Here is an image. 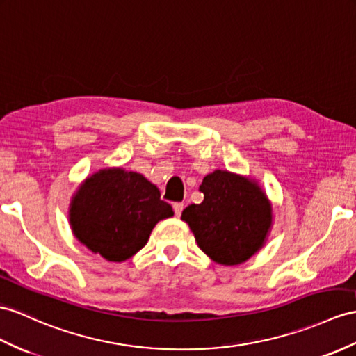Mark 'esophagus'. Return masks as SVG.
Returning a JSON list of instances; mask_svg holds the SVG:
<instances>
[{
  "instance_id": "esophagus-1",
  "label": "esophagus",
  "mask_w": 356,
  "mask_h": 356,
  "mask_svg": "<svg viewBox=\"0 0 356 356\" xmlns=\"http://www.w3.org/2000/svg\"><path fill=\"white\" fill-rule=\"evenodd\" d=\"M183 210H184V202H175V204H173V211H175L177 216H181Z\"/></svg>"
}]
</instances>
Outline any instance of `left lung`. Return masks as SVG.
I'll return each instance as SVG.
<instances>
[{
	"label": "left lung",
	"mask_w": 356,
	"mask_h": 356,
	"mask_svg": "<svg viewBox=\"0 0 356 356\" xmlns=\"http://www.w3.org/2000/svg\"><path fill=\"white\" fill-rule=\"evenodd\" d=\"M201 204L188 205L181 219L193 231L197 246L225 266L246 261L263 246L272 208L259 187L225 170L204 178Z\"/></svg>",
	"instance_id": "left-lung-1"
}]
</instances>
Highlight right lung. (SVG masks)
<instances>
[{"mask_svg":"<svg viewBox=\"0 0 356 356\" xmlns=\"http://www.w3.org/2000/svg\"><path fill=\"white\" fill-rule=\"evenodd\" d=\"M173 216L160 190L142 173L110 169L95 173L71 207L75 237L108 261H124L140 250L155 223Z\"/></svg>","mask_w":356,"mask_h":356,"instance_id":"right-lung-1","label":"right lung"}]
</instances>
